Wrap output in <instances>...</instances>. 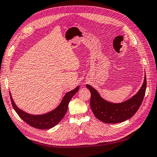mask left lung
<instances>
[{"label":"left lung","instance_id":"8db88e82","mask_svg":"<svg viewBox=\"0 0 157 157\" xmlns=\"http://www.w3.org/2000/svg\"><path fill=\"white\" fill-rule=\"evenodd\" d=\"M91 92L90 107L95 117L105 123H118L129 119L136 114L141 105L145 95L146 77L139 91L122 103L114 104L104 100L99 93L89 85H86Z\"/></svg>","mask_w":157,"mask_h":157}]
</instances>
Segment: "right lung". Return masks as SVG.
Segmentation results:
<instances>
[{
	"mask_svg": "<svg viewBox=\"0 0 157 157\" xmlns=\"http://www.w3.org/2000/svg\"><path fill=\"white\" fill-rule=\"evenodd\" d=\"M78 89L79 87L78 86L75 89L67 93L62 99V102L55 110L42 115L29 114L22 111L20 108L16 106L13 100L12 99L11 94L10 93L9 94H10L13 107L15 112L22 120L24 121L29 125L36 128V129H48L56 126L57 124H58L62 121L66 114L67 110H68L69 101L71 100L73 95L78 91Z\"/></svg>",
	"mask_w": 157,
	"mask_h": 157,
	"instance_id": "add662e5",
	"label": "right lung"
}]
</instances>
